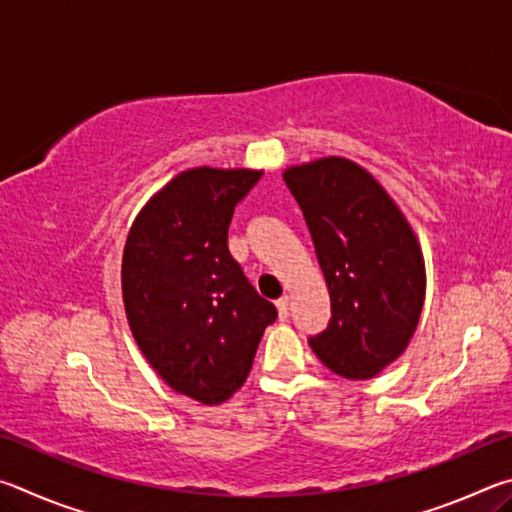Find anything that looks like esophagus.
Instances as JSON below:
<instances>
[{
  "instance_id": "34e87169",
  "label": "esophagus",
  "mask_w": 512,
  "mask_h": 512,
  "mask_svg": "<svg viewBox=\"0 0 512 512\" xmlns=\"http://www.w3.org/2000/svg\"><path fill=\"white\" fill-rule=\"evenodd\" d=\"M275 307H277V314H280V318H287L289 316V296H282L275 302Z\"/></svg>"
}]
</instances>
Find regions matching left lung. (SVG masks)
Listing matches in <instances>:
<instances>
[{
  "label": "left lung",
  "instance_id": "left-lung-1",
  "mask_svg": "<svg viewBox=\"0 0 512 512\" xmlns=\"http://www.w3.org/2000/svg\"><path fill=\"white\" fill-rule=\"evenodd\" d=\"M323 268L332 318L309 345L345 379H372L400 357L427 291L420 241L377 178L327 155L282 173Z\"/></svg>",
  "mask_w": 512,
  "mask_h": 512
}]
</instances>
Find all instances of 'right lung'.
<instances>
[{
    "label": "right lung",
    "instance_id": "1",
    "mask_svg": "<svg viewBox=\"0 0 512 512\" xmlns=\"http://www.w3.org/2000/svg\"><path fill=\"white\" fill-rule=\"evenodd\" d=\"M262 173L180 171L135 216L121 257L126 318L146 361L173 391L207 406L244 386L277 318L228 250L235 205Z\"/></svg>",
    "mask_w": 512,
    "mask_h": 512
}]
</instances>
